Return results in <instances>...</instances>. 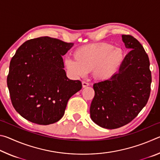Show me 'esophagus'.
I'll return each instance as SVG.
<instances>
[{
  "label": "esophagus",
  "instance_id": "1",
  "mask_svg": "<svg viewBox=\"0 0 160 160\" xmlns=\"http://www.w3.org/2000/svg\"><path fill=\"white\" fill-rule=\"evenodd\" d=\"M82 88H87V87L90 85H89V83H88V82H85V81H82Z\"/></svg>",
  "mask_w": 160,
  "mask_h": 160
}]
</instances>
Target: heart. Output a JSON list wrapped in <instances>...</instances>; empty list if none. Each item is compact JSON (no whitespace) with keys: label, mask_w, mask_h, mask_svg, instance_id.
Listing matches in <instances>:
<instances>
[{"label":"heart","mask_w":160,"mask_h":160,"mask_svg":"<svg viewBox=\"0 0 160 160\" xmlns=\"http://www.w3.org/2000/svg\"><path fill=\"white\" fill-rule=\"evenodd\" d=\"M74 59L66 58L64 66L75 78L85 77L92 71L97 80H110L117 73L122 65L125 53L120 47L108 43L91 44L81 47L73 52Z\"/></svg>","instance_id":"1"}]
</instances>
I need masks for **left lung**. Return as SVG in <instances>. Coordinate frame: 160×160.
<instances>
[{"instance_id":"1","label":"left lung","mask_w":160,"mask_h":160,"mask_svg":"<svg viewBox=\"0 0 160 160\" xmlns=\"http://www.w3.org/2000/svg\"><path fill=\"white\" fill-rule=\"evenodd\" d=\"M122 41L131 50L118 72L112 78L94 84L90 117L100 127L118 128L134 119L148 101L152 82L150 61L141 44L131 35Z\"/></svg>"}]
</instances>
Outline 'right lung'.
I'll list each match as a JSON object with an SVG mask.
<instances>
[{
  "instance_id": "obj_1",
  "label": "right lung",
  "mask_w": 160,
  "mask_h": 160,
  "mask_svg": "<svg viewBox=\"0 0 160 160\" xmlns=\"http://www.w3.org/2000/svg\"><path fill=\"white\" fill-rule=\"evenodd\" d=\"M74 44L49 37L30 39L16 51L7 78L12 104L29 121L48 125L64 115L67 103L82 89L66 76L62 56Z\"/></svg>"
}]
</instances>
